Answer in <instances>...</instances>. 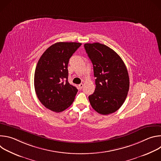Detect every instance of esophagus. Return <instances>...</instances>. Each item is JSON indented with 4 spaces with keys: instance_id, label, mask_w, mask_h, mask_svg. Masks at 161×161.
<instances>
[{
    "instance_id": "1",
    "label": "esophagus",
    "mask_w": 161,
    "mask_h": 161,
    "mask_svg": "<svg viewBox=\"0 0 161 161\" xmlns=\"http://www.w3.org/2000/svg\"><path fill=\"white\" fill-rule=\"evenodd\" d=\"M83 83H80V84L78 85V87H79L80 89H81V88H83Z\"/></svg>"
}]
</instances>
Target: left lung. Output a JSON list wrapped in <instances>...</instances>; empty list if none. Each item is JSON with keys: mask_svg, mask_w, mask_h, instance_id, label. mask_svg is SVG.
Segmentation results:
<instances>
[{"mask_svg": "<svg viewBox=\"0 0 161 161\" xmlns=\"http://www.w3.org/2000/svg\"><path fill=\"white\" fill-rule=\"evenodd\" d=\"M84 47L96 78L94 92L88 97L90 103L101 114L115 112L124 103L129 88L126 66L120 57L104 44L86 43Z\"/></svg>", "mask_w": 161, "mask_h": 161, "instance_id": "8db88e82", "label": "left lung"}]
</instances>
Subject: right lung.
Instances as JSON below:
<instances>
[{
    "label": "right lung",
    "mask_w": 161,
    "mask_h": 161,
    "mask_svg": "<svg viewBox=\"0 0 161 161\" xmlns=\"http://www.w3.org/2000/svg\"><path fill=\"white\" fill-rule=\"evenodd\" d=\"M81 45L76 42H59L52 45L40 57L34 73V87L40 102L57 113L73 103L78 89L68 82L67 65Z\"/></svg>",
    "instance_id": "add662e5"
}]
</instances>
